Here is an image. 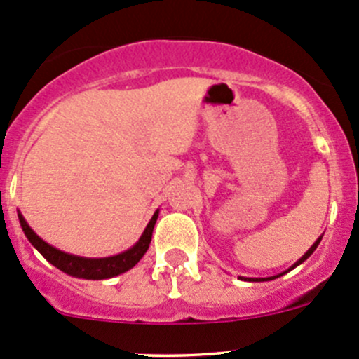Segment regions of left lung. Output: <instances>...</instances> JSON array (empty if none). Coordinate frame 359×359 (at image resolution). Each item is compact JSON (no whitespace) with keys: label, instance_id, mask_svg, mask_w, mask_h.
Instances as JSON below:
<instances>
[{"label":"left lung","instance_id":"1","mask_svg":"<svg viewBox=\"0 0 359 359\" xmlns=\"http://www.w3.org/2000/svg\"><path fill=\"white\" fill-rule=\"evenodd\" d=\"M320 241H321V236L320 238H318V240L316 241H314V245H313V247H311L309 250H307V252L306 253H304V255L302 257H300V259L299 260H297V262L295 264H293V266L290 267V269H288V271H292V269H295V267L297 266H299V264H302L304 262V260H306V259H309V257H311V253H313L314 252V250H316V247H318V245H320ZM288 271H285V273H288ZM285 273H281V274H276V276H271V278H243V276H240V280H243V281H271V280H274V278H280V276H283V274Z\"/></svg>","mask_w":359,"mask_h":359}]
</instances>
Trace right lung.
Masks as SVG:
<instances>
[{
    "label": "right lung",
    "instance_id": "add662e5",
    "mask_svg": "<svg viewBox=\"0 0 359 359\" xmlns=\"http://www.w3.org/2000/svg\"><path fill=\"white\" fill-rule=\"evenodd\" d=\"M158 213L159 212L156 210L153 219L149 220L147 227L144 229L140 240L137 241L132 248H128L126 252L118 253V255L104 257V259H86V257H78L72 255V253L62 252V250L52 247V245H48L46 241H43L41 238L29 227V224L25 222V219L20 212L19 220L25 238L31 241L32 247L38 250V252L41 253L52 266H55L57 269L69 274V276L83 278V280H107V278H114L118 276V274L126 273V271L132 269V267L142 259L144 253L149 248L154 224H156L158 220Z\"/></svg>",
    "mask_w": 359,
    "mask_h": 359
}]
</instances>
